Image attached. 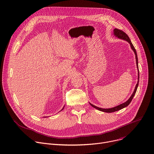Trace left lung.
Here are the masks:
<instances>
[{"instance_id": "1", "label": "left lung", "mask_w": 154, "mask_h": 154, "mask_svg": "<svg viewBox=\"0 0 154 154\" xmlns=\"http://www.w3.org/2000/svg\"><path fill=\"white\" fill-rule=\"evenodd\" d=\"M113 34L114 36H116V37L120 38V39H122V40H124L125 41L128 42L130 44V47L132 49V50L134 51V54H135V58H136V66H137V72H138V74H137V84L136 85V87H135V88L134 90V91L133 93H132V94L131 95V96L130 97V98L123 103L122 104H120L117 106H115L114 107H112V108H109V109H103V108H100V107H97L93 104H92L91 103H89L94 108L99 110L100 111H102V112H107V113H110V112H116V111H117V110H121L125 107H126L127 106H128L130 103L131 102L133 97L136 92V90H137V87H138V85H139V68H138V60H137V53H136V51L133 46V45L132 44L129 38V37L128 36V35L125 33L123 31H121V30H119L118 29H114V31H113Z\"/></svg>"}]
</instances>
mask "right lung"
<instances>
[{
	"mask_svg": "<svg viewBox=\"0 0 154 154\" xmlns=\"http://www.w3.org/2000/svg\"><path fill=\"white\" fill-rule=\"evenodd\" d=\"M64 107H63V109H61V110H60V111H61V110H63V109H64Z\"/></svg>",
	"mask_w": 154,
	"mask_h": 154,
	"instance_id": "add662e5",
	"label": "right lung"
}]
</instances>
